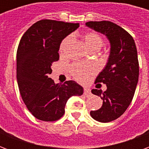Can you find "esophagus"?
<instances>
[{"label":"esophagus","instance_id":"34e87169","mask_svg":"<svg viewBox=\"0 0 149 149\" xmlns=\"http://www.w3.org/2000/svg\"><path fill=\"white\" fill-rule=\"evenodd\" d=\"M84 94L85 95V96H86V97H88V96H90L91 90L89 89V88H84Z\"/></svg>","mask_w":149,"mask_h":149}]
</instances>
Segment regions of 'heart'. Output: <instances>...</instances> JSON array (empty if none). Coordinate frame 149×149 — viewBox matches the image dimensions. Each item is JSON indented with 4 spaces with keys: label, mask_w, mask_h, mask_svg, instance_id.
I'll list each match as a JSON object with an SVG mask.
<instances>
[{
    "label": "heart",
    "mask_w": 149,
    "mask_h": 149,
    "mask_svg": "<svg viewBox=\"0 0 149 149\" xmlns=\"http://www.w3.org/2000/svg\"><path fill=\"white\" fill-rule=\"evenodd\" d=\"M71 37H68L62 40L61 46H60V52L64 53L66 49V46L68 43L70 41ZM84 45L89 51L93 49H100L103 45V40L102 38L94 32H88L83 36ZM94 72L93 68L90 65H83L80 63H76L72 65L70 67V73L72 76L79 81H85L89 77L91 74H93Z\"/></svg>",
    "instance_id": "b5f03b06"
}]
</instances>
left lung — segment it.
<instances>
[{"mask_svg":"<svg viewBox=\"0 0 149 149\" xmlns=\"http://www.w3.org/2000/svg\"><path fill=\"white\" fill-rule=\"evenodd\" d=\"M86 26L104 35L110 44L105 67L95 83H103L106 91L93 89L92 93L103 100V104L91 116L99 122H110L120 117L131 103L139 78L137 50L132 37L111 21H89Z\"/></svg>","mask_w":149,"mask_h":149,"instance_id":"1","label":"left lung"}]
</instances>
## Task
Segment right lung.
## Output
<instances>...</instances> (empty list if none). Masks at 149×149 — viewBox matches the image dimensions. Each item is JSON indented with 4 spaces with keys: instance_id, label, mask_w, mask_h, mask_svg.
<instances>
[{
    "instance_id": "obj_1",
    "label": "right lung",
    "mask_w": 149,
    "mask_h": 149,
    "mask_svg": "<svg viewBox=\"0 0 149 149\" xmlns=\"http://www.w3.org/2000/svg\"><path fill=\"white\" fill-rule=\"evenodd\" d=\"M78 27V23L41 20L33 24L20 40L17 52L18 87L28 109L38 120H59L68 99L83 94V87L76 81L55 84L49 77L52 62L59 60L62 40Z\"/></svg>"
}]
</instances>
